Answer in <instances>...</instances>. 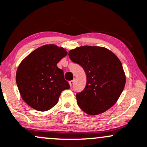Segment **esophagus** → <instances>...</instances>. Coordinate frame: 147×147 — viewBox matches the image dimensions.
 <instances>
[{"instance_id":"34e87169","label":"esophagus","mask_w":147,"mask_h":147,"mask_svg":"<svg viewBox=\"0 0 147 147\" xmlns=\"http://www.w3.org/2000/svg\"><path fill=\"white\" fill-rule=\"evenodd\" d=\"M73 83H74V80H72V81L69 82V84H70V86H72V84H73Z\"/></svg>"}]
</instances>
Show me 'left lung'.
I'll use <instances>...</instances> for the list:
<instances>
[{
  "instance_id": "obj_1",
  "label": "left lung",
  "mask_w": 147,
  "mask_h": 147,
  "mask_svg": "<svg viewBox=\"0 0 147 147\" xmlns=\"http://www.w3.org/2000/svg\"><path fill=\"white\" fill-rule=\"evenodd\" d=\"M68 55L86 75L84 89L76 95L78 106L89 115L106 112L117 102L125 86L126 77L121 62L102 47H79L71 49Z\"/></svg>"
}]
</instances>
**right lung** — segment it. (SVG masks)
Returning a JSON list of instances; mask_svg holds the SVG:
<instances>
[{
	"label": "right lung",
	"mask_w": 147,
	"mask_h": 147,
	"mask_svg": "<svg viewBox=\"0 0 147 147\" xmlns=\"http://www.w3.org/2000/svg\"><path fill=\"white\" fill-rule=\"evenodd\" d=\"M67 54L64 48L49 44L40 47L19 64L16 82L24 101L30 107L45 112L59 102L61 92L70 88L63 71L57 63Z\"/></svg>",
	"instance_id": "obj_1"
}]
</instances>
